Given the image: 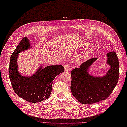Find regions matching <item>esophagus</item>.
Wrapping results in <instances>:
<instances>
[{"label": "esophagus", "instance_id": "esophagus-1", "mask_svg": "<svg viewBox=\"0 0 127 127\" xmlns=\"http://www.w3.org/2000/svg\"><path fill=\"white\" fill-rule=\"evenodd\" d=\"M64 68H65V71L66 72H69L70 71L69 66L67 64H65L64 65Z\"/></svg>", "mask_w": 127, "mask_h": 127}]
</instances>
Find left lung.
I'll return each mask as SVG.
<instances>
[{"label":"left lung","instance_id":"8db88e82","mask_svg":"<svg viewBox=\"0 0 127 127\" xmlns=\"http://www.w3.org/2000/svg\"><path fill=\"white\" fill-rule=\"evenodd\" d=\"M107 64L110 68L104 77H93L87 72L88 67L97 58L89 59L79 68L71 72L72 95L82 104H95L105 100L114 90L119 77V61L115 52L107 53Z\"/></svg>","mask_w":127,"mask_h":127}]
</instances>
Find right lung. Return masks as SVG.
Wrapping results in <instances>:
<instances>
[{
	"label": "right lung",
	"instance_id": "1",
	"mask_svg": "<svg viewBox=\"0 0 127 127\" xmlns=\"http://www.w3.org/2000/svg\"><path fill=\"white\" fill-rule=\"evenodd\" d=\"M30 48L29 39L24 37L12 54L9 66V76L16 94L30 102H39L49 97L55 77L64 71L61 65H50L42 69L30 77L22 76L18 72V53Z\"/></svg>",
	"mask_w": 127,
	"mask_h": 127
}]
</instances>
